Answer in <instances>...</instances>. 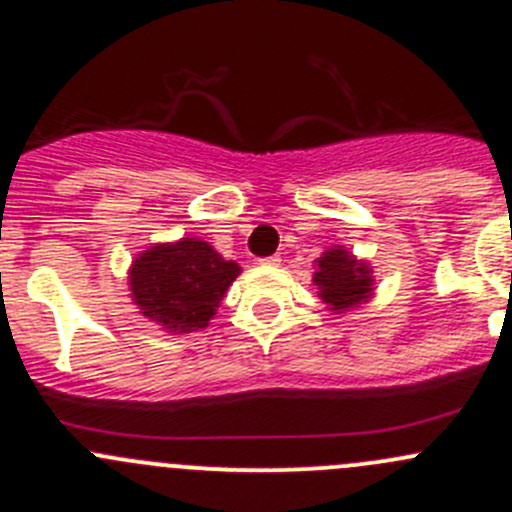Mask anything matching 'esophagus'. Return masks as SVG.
I'll return each mask as SVG.
<instances>
[{
  "label": "esophagus",
  "mask_w": 512,
  "mask_h": 512,
  "mask_svg": "<svg viewBox=\"0 0 512 512\" xmlns=\"http://www.w3.org/2000/svg\"><path fill=\"white\" fill-rule=\"evenodd\" d=\"M261 264H264V266H279L281 256H279V253H271V256H264V259H261Z\"/></svg>",
  "instance_id": "esophagus-1"
}]
</instances>
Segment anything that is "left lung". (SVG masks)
I'll return each instance as SVG.
<instances>
[{
	"label": "left lung",
	"mask_w": 512,
	"mask_h": 512,
	"mask_svg": "<svg viewBox=\"0 0 512 512\" xmlns=\"http://www.w3.org/2000/svg\"><path fill=\"white\" fill-rule=\"evenodd\" d=\"M314 284L319 286L321 299L334 311L349 309L372 294L369 266L357 264L354 256H349V251L344 248H332L321 256Z\"/></svg>",
	"instance_id": "8db88e82"
}]
</instances>
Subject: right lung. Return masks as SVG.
Here are the masks:
<instances>
[{"instance_id": "add662e5", "label": "right lung", "mask_w": 512, "mask_h": 512, "mask_svg": "<svg viewBox=\"0 0 512 512\" xmlns=\"http://www.w3.org/2000/svg\"><path fill=\"white\" fill-rule=\"evenodd\" d=\"M238 271L206 241L183 238L140 253L130 269V291L150 321L168 332H196L208 326Z\"/></svg>"}]
</instances>
